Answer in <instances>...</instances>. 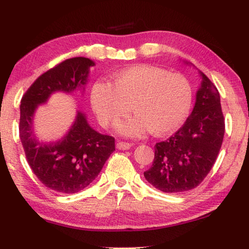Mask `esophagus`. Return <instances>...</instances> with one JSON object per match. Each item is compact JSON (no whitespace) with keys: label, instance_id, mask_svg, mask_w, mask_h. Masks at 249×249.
I'll list each match as a JSON object with an SVG mask.
<instances>
[{"label":"esophagus","instance_id":"34e87169","mask_svg":"<svg viewBox=\"0 0 249 249\" xmlns=\"http://www.w3.org/2000/svg\"><path fill=\"white\" fill-rule=\"evenodd\" d=\"M132 146H133L132 144H129V142H117V144H116L117 148L121 150H127Z\"/></svg>","mask_w":249,"mask_h":249}]
</instances>
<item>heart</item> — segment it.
<instances>
[{
	"instance_id": "obj_1",
	"label": "heart",
	"mask_w": 249,
	"mask_h": 249,
	"mask_svg": "<svg viewBox=\"0 0 249 249\" xmlns=\"http://www.w3.org/2000/svg\"><path fill=\"white\" fill-rule=\"evenodd\" d=\"M192 87L180 73L151 65H138L120 71L112 84L95 82L91 89V105L105 127L115 125L133 111L136 115L121 122L117 129L129 137L147 132L166 136L178 130L190 114Z\"/></svg>"
}]
</instances>
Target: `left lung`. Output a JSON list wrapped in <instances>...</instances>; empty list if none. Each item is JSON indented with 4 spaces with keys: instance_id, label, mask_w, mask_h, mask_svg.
I'll return each instance as SVG.
<instances>
[{
    "instance_id": "8db88e82",
    "label": "left lung",
    "mask_w": 249,
    "mask_h": 249,
    "mask_svg": "<svg viewBox=\"0 0 249 249\" xmlns=\"http://www.w3.org/2000/svg\"><path fill=\"white\" fill-rule=\"evenodd\" d=\"M191 115L174 136L155 145L153 166L146 180L166 193L197 187L212 169L225 133L220 93L204 73Z\"/></svg>"
}]
</instances>
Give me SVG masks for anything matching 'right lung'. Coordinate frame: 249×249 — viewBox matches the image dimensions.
I'll list each match as a JSON object with an SVG mask.
<instances>
[{
	"mask_svg": "<svg viewBox=\"0 0 249 249\" xmlns=\"http://www.w3.org/2000/svg\"><path fill=\"white\" fill-rule=\"evenodd\" d=\"M89 58H70L39 75L20 101L19 138L28 165L45 187L61 193H75L87 188L102 170L115 150L114 137L100 134L78 112L73 125L62 140L39 142L34 135L33 116L39 104L56 91L67 93L84 86L90 67Z\"/></svg>",
	"mask_w": 249,
	"mask_h": 249,
	"instance_id": "add662e5",
	"label": "right lung"
}]
</instances>
